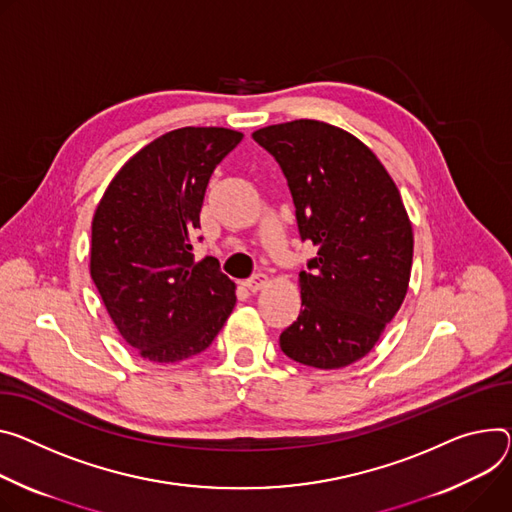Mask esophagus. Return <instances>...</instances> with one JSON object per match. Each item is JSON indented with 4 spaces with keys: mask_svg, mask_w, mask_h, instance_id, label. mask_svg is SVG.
I'll list each match as a JSON object with an SVG mask.
<instances>
[{
    "mask_svg": "<svg viewBox=\"0 0 512 512\" xmlns=\"http://www.w3.org/2000/svg\"><path fill=\"white\" fill-rule=\"evenodd\" d=\"M265 286H269V277L265 273H257L253 277H249V280L245 282V288L251 290V292H259L263 290Z\"/></svg>",
    "mask_w": 512,
    "mask_h": 512,
    "instance_id": "1",
    "label": "esophagus"
}]
</instances>
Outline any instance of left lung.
<instances>
[{
    "label": "left lung",
    "mask_w": 512,
    "mask_h": 512,
    "mask_svg": "<svg viewBox=\"0 0 512 512\" xmlns=\"http://www.w3.org/2000/svg\"><path fill=\"white\" fill-rule=\"evenodd\" d=\"M253 138L280 163L300 237L318 249L280 347L316 369L347 367L376 347L408 292L414 237L400 192L374 151L329 122L271 124Z\"/></svg>",
    "instance_id": "left-lung-1"
}]
</instances>
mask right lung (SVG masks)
Segmentation results:
<instances>
[{"label": "right lung", "mask_w": 512, "mask_h": 512, "mask_svg": "<svg viewBox=\"0 0 512 512\" xmlns=\"http://www.w3.org/2000/svg\"><path fill=\"white\" fill-rule=\"evenodd\" d=\"M243 141L220 126H183L134 153L91 220L89 273L122 339L143 359L202 353L237 304L214 257L196 261L200 210L216 165Z\"/></svg>", "instance_id": "1"}]
</instances>
